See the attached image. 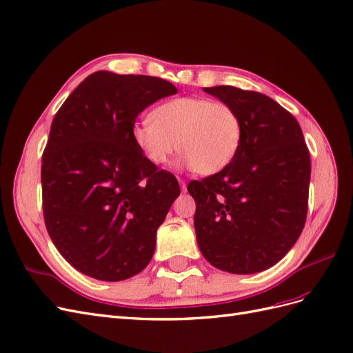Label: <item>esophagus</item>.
<instances>
[{
    "instance_id": "34e87169",
    "label": "esophagus",
    "mask_w": 353,
    "mask_h": 353,
    "mask_svg": "<svg viewBox=\"0 0 353 353\" xmlns=\"http://www.w3.org/2000/svg\"><path fill=\"white\" fill-rule=\"evenodd\" d=\"M178 183H179V185H181V191H187V184H185V181L183 179V178H178Z\"/></svg>"
}]
</instances>
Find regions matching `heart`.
<instances>
[{
    "mask_svg": "<svg viewBox=\"0 0 353 353\" xmlns=\"http://www.w3.org/2000/svg\"><path fill=\"white\" fill-rule=\"evenodd\" d=\"M243 125L232 105L206 97H179L157 105L152 119L132 126V141L154 165L169 162L178 148L183 163L200 175L225 169L236 157Z\"/></svg>",
    "mask_w": 353,
    "mask_h": 353,
    "instance_id": "heart-1",
    "label": "heart"
}]
</instances>
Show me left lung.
Segmentation results:
<instances>
[{
	"label": "left lung",
	"mask_w": 353,
	"mask_h": 353,
	"mask_svg": "<svg viewBox=\"0 0 353 353\" xmlns=\"http://www.w3.org/2000/svg\"><path fill=\"white\" fill-rule=\"evenodd\" d=\"M239 113V152L221 172L191 181L194 230L215 268L254 274L290 250L305 227L311 157L301 125L268 95L230 85L205 88Z\"/></svg>",
	"instance_id": "left-lung-1"
}]
</instances>
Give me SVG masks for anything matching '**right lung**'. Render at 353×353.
I'll list each match as a JSON object with an SVG mask.
<instances>
[{
	"label": "right lung",
	"mask_w": 353,
	"mask_h": 353,
	"mask_svg": "<svg viewBox=\"0 0 353 353\" xmlns=\"http://www.w3.org/2000/svg\"><path fill=\"white\" fill-rule=\"evenodd\" d=\"M174 94L162 78L100 70L52 119L41 166L46 227L63 258L95 280L131 279L153 258L179 184L138 150L132 126Z\"/></svg>",
	"instance_id": "1"
}]
</instances>
